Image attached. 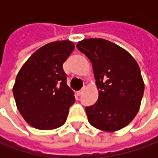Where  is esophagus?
<instances>
[{"label":"esophagus","mask_w":158,"mask_h":158,"mask_svg":"<svg viewBox=\"0 0 158 158\" xmlns=\"http://www.w3.org/2000/svg\"><path fill=\"white\" fill-rule=\"evenodd\" d=\"M83 91H84V89H82L81 90H78V91L76 92V94H77V96H81Z\"/></svg>","instance_id":"obj_1"}]
</instances>
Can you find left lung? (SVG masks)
<instances>
[{
    "label": "left lung",
    "instance_id": "obj_1",
    "mask_svg": "<svg viewBox=\"0 0 158 158\" xmlns=\"http://www.w3.org/2000/svg\"><path fill=\"white\" fill-rule=\"evenodd\" d=\"M76 47L92 64L98 99L85 107L89 124L112 133L125 127L139 112L144 92L139 65L124 48L104 39H86Z\"/></svg>",
    "mask_w": 158,
    "mask_h": 158
}]
</instances>
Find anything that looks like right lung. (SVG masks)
I'll return each instance as SVG.
<instances>
[{"label":"right lung","mask_w":158,"mask_h":158,"mask_svg":"<svg viewBox=\"0 0 158 158\" xmlns=\"http://www.w3.org/2000/svg\"><path fill=\"white\" fill-rule=\"evenodd\" d=\"M75 49L69 40L48 43L28 59L18 72L13 94L24 120L40 130H52L66 122L75 103L62 65Z\"/></svg>","instance_id":"1"}]
</instances>
